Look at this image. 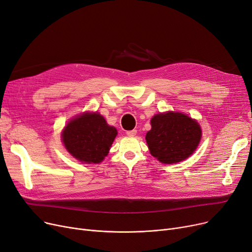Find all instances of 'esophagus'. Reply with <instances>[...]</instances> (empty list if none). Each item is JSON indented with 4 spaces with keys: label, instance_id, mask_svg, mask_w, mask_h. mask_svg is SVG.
<instances>
[{
    "label": "esophagus",
    "instance_id": "esophagus-1",
    "mask_svg": "<svg viewBox=\"0 0 252 252\" xmlns=\"http://www.w3.org/2000/svg\"><path fill=\"white\" fill-rule=\"evenodd\" d=\"M136 134H137V130H136V129L126 130V135H127L128 137H134V136H136Z\"/></svg>",
    "mask_w": 252,
    "mask_h": 252
}]
</instances>
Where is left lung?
I'll use <instances>...</instances> for the list:
<instances>
[{
    "label": "left lung",
    "instance_id": "8db88e82",
    "mask_svg": "<svg viewBox=\"0 0 252 252\" xmlns=\"http://www.w3.org/2000/svg\"><path fill=\"white\" fill-rule=\"evenodd\" d=\"M146 142L151 155L162 163H177L188 158L201 139L198 123L183 113L166 112L151 119Z\"/></svg>",
    "mask_w": 252,
    "mask_h": 252
}]
</instances>
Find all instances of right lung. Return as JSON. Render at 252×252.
Masks as SVG:
<instances>
[{
	"instance_id": "obj_1",
	"label": "right lung",
	"mask_w": 252,
	"mask_h": 252,
	"mask_svg": "<svg viewBox=\"0 0 252 252\" xmlns=\"http://www.w3.org/2000/svg\"><path fill=\"white\" fill-rule=\"evenodd\" d=\"M117 135L115 127L99 113H84L65 126L62 141L65 148L82 162L99 163L108 154Z\"/></svg>"
}]
</instances>
